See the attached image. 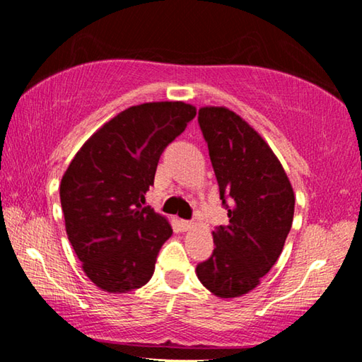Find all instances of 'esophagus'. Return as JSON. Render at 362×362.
Listing matches in <instances>:
<instances>
[{
  "instance_id": "obj_1",
  "label": "esophagus",
  "mask_w": 362,
  "mask_h": 362,
  "mask_svg": "<svg viewBox=\"0 0 362 362\" xmlns=\"http://www.w3.org/2000/svg\"><path fill=\"white\" fill-rule=\"evenodd\" d=\"M180 226H182V230H189L193 226V222H189V220H180Z\"/></svg>"
}]
</instances>
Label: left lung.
<instances>
[{
  "label": "left lung",
  "mask_w": 362,
  "mask_h": 362,
  "mask_svg": "<svg viewBox=\"0 0 362 362\" xmlns=\"http://www.w3.org/2000/svg\"><path fill=\"white\" fill-rule=\"evenodd\" d=\"M198 122L230 222L212 231L216 247L196 274L214 296L240 297L260 284L283 252L296 196L276 155L241 116L203 107Z\"/></svg>",
  "instance_id": "left-lung-1"
}]
</instances>
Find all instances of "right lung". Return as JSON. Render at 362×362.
Segmentation results:
<instances>
[{
	"label": "right lung",
	"instance_id": "add662e5",
	"mask_svg": "<svg viewBox=\"0 0 362 362\" xmlns=\"http://www.w3.org/2000/svg\"><path fill=\"white\" fill-rule=\"evenodd\" d=\"M196 116L183 102L129 107L93 134L60 182L69 241L100 289L122 293L148 283L173 228L145 204L159 156Z\"/></svg>",
	"mask_w": 362,
	"mask_h": 362
}]
</instances>
